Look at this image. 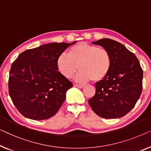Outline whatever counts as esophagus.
<instances>
[{
	"label": "esophagus",
	"instance_id": "34e87169",
	"mask_svg": "<svg viewBox=\"0 0 151 151\" xmlns=\"http://www.w3.org/2000/svg\"><path fill=\"white\" fill-rule=\"evenodd\" d=\"M75 85L76 87H78V88H79V89H81L83 87H84V85H83V84H75Z\"/></svg>",
	"mask_w": 151,
	"mask_h": 151
}]
</instances>
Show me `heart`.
Segmentation results:
<instances>
[{
	"instance_id": "obj_1",
	"label": "heart",
	"mask_w": 151,
	"mask_h": 151,
	"mask_svg": "<svg viewBox=\"0 0 151 151\" xmlns=\"http://www.w3.org/2000/svg\"><path fill=\"white\" fill-rule=\"evenodd\" d=\"M57 66L60 73L67 78H71L79 68L76 80L85 82L92 79L98 82L109 75L112 58L104 48L79 42L72 47L69 54L62 53L58 56Z\"/></svg>"
}]
</instances>
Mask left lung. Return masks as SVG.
<instances>
[{"mask_svg":"<svg viewBox=\"0 0 151 151\" xmlns=\"http://www.w3.org/2000/svg\"><path fill=\"white\" fill-rule=\"evenodd\" d=\"M92 43L108 50L112 66L106 77L95 84L96 93L89 104L101 117H122L133 109L141 95L143 71L140 62L134 53L114 40L102 39Z\"/></svg>","mask_w":151,"mask_h":151,"instance_id":"left-lung-1","label":"left lung"}]
</instances>
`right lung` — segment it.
<instances>
[{
	"instance_id": "right-lung-1",
	"label": "right lung",
	"mask_w": 151,
	"mask_h": 151,
	"mask_svg": "<svg viewBox=\"0 0 151 151\" xmlns=\"http://www.w3.org/2000/svg\"><path fill=\"white\" fill-rule=\"evenodd\" d=\"M72 43L52 42L20 53L11 65L9 93L20 113L33 120L55 115L73 83L58 70L57 60Z\"/></svg>"
}]
</instances>
